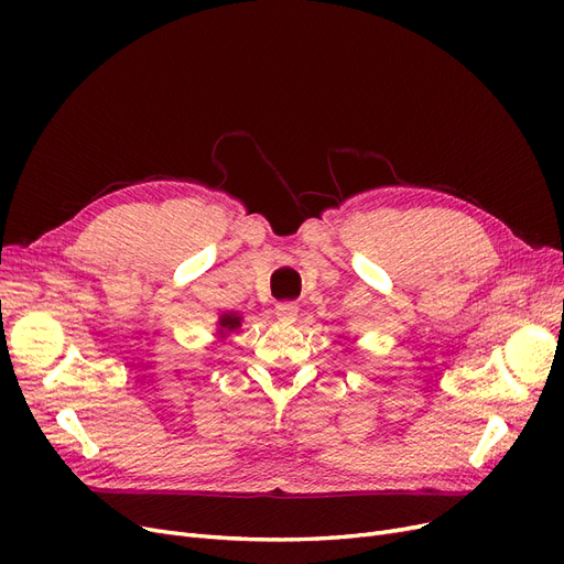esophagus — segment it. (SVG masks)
Here are the masks:
<instances>
[{
  "label": "esophagus",
  "mask_w": 564,
  "mask_h": 564,
  "mask_svg": "<svg viewBox=\"0 0 564 564\" xmlns=\"http://www.w3.org/2000/svg\"><path fill=\"white\" fill-rule=\"evenodd\" d=\"M275 317H278L280 322H284V324L296 322V317H299V305H296L294 301L278 303V305H275Z\"/></svg>",
  "instance_id": "34e87169"
}]
</instances>
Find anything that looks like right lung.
<instances>
[{
  "label": "right lung",
  "mask_w": 564,
  "mask_h": 564,
  "mask_svg": "<svg viewBox=\"0 0 564 564\" xmlns=\"http://www.w3.org/2000/svg\"><path fill=\"white\" fill-rule=\"evenodd\" d=\"M240 327H242V317L237 313H224L218 317V334L220 336H226V334L240 329Z\"/></svg>",
  "instance_id": "1"
}]
</instances>
